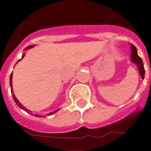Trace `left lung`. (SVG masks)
<instances>
[{"label":"left lung","instance_id":"left-lung-1","mask_svg":"<svg viewBox=\"0 0 151 151\" xmlns=\"http://www.w3.org/2000/svg\"><path fill=\"white\" fill-rule=\"evenodd\" d=\"M131 61L137 66L141 78H142V79H144L145 70H144V66H143V60L138 55V54H137V49H136V48L133 45H131Z\"/></svg>","mask_w":151,"mask_h":151}]
</instances>
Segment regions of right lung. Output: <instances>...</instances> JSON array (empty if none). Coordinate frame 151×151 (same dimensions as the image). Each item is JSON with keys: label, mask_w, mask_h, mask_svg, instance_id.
Segmentation results:
<instances>
[{"label": "right lung", "mask_w": 151, "mask_h": 151, "mask_svg": "<svg viewBox=\"0 0 151 151\" xmlns=\"http://www.w3.org/2000/svg\"><path fill=\"white\" fill-rule=\"evenodd\" d=\"M34 46H35V45H29V46H27V48H25L24 50H25V51L29 50V49H30V48H34ZM24 56H25V53H24V54H23V55H22V59H19V61H18V62H19L20 60H22V58H23V57H24ZM10 87H11V92H12V94L13 99H14V101H15V103H16V104H17V105L19 106L20 108H21V109H22V110H24L25 111H27V112H31L30 110H28V109H27V108L25 107L24 106H22V104H21V103H19V101L18 100L17 98L15 97V95H14V93H13V90H12V73H11V75H10ZM58 110H55V111H53V112H51L50 114H48V115L52 114L53 113L57 112ZM34 116H36V117H43V116H40V115H38V114H34Z\"/></svg>", "instance_id": "obj_1"}]
</instances>
